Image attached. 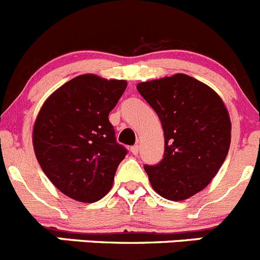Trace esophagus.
I'll return each instance as SVG.
<instances>
[{"instance_id": "obj_1", "label": "esophagus", "mask_w": 260, "mask_h": 260, "mask_svg": "<svg viewBox=\"0 0 260 260\" xmlns=\"http://www.w3.org/2000/svg\"><path fill=\"white\" fill-rule=\"evenodd\" d=\"M139 149H140L139 146H138V144H137V146H133L132 148H130V151H132L133 154H135V156H137V154L139 153Z\"/></svg>"}]
</instances>
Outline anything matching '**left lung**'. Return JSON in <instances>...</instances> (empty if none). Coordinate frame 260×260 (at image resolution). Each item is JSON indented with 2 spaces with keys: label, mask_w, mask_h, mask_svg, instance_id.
I'll return each mask as SVG.
<instances>
[{
  "label": "left lung",
  "mask_w": 260,
  "mask_h": 260,
  "mask_svg": "<svg viewBox=\"0 0 260 260\" xmlns=\"http://www.w3.org/2000/svg\"><path fill=\"white\" fill-rule=\"evenodd\" d=\"M139 94L153 108L165 135L164 158L144 165L159 196L182 201L216 175L231 144L227 108L214 90L187 75L142 82Z\"/></svg>",
  "instance_id": "8db88e82"
}]
</instances>
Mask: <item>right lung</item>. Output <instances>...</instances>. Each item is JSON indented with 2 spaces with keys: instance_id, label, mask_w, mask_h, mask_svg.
Returning <instances> with one entry per match:
<instances>
[{
  "instance_id": "right-lung-1",
  "label": "right lung",
  "mask_w": 260,
  "mask_h": 260,
  "mask_svg": "<svg viewBox=\"0 0 260 260\" xmlns=\"http://www.w3.org/2000/svg\"><path fill=\"white\" fill-rule=\"evenodd\" d=\"M127 83L82 75L45 102L33 127V147L46 177L60 192L82 202L108 193L127 149L117 143L109 112Z\"/></svg>"
}]
</instances>
